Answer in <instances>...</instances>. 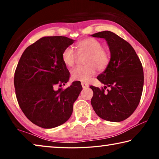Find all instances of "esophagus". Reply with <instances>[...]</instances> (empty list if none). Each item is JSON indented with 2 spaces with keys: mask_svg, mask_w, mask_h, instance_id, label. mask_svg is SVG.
<instances>
[{
  "mask_svg": "<svg viewBox=\"0 0 159 159\" xmlns=\"http://www.w3.org/2000/svg\"><path fill=\"white\" fill-rule=\"evenodd\" d=\"M81 85H82V87H83V88H84V89H86V88H88V87H89V85L88 84H87V83H81Z\"/></svg>",
  "mask_w": 159,
  "mask_h": 159,
  "instance_id": "34e87169",
  "label": "esophagus"
}]
</instances>
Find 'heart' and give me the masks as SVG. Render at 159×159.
<instances>
[{"instance_id": "1", "label": "heart", "mask_w": 159, "mask_h": 159, "mask_svg": "<svg viewBox=\"0 0 159 159\" xmlns=\"http://www.w3.org/2000/svg\"><path fill=\"white\" fill-rule=\"evenodd\" d=\"M79 54H87L85 64V66H77L72 70V79L87 82L99 71L105 69L110 61V54L106 49L102 48V43L94 38H87L79 41L75 45ZM76 60L73 48H65L61 53V60L66 66L71 67L74 65Z\"/></svg>"}]
</instances>
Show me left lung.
I'll list each match as a JSON object with an SVG mask.
<instances>
[{"label": "left lung", "mask_w": 159, "mask_h": 159, "mask_svg": "<svg viewBox=\"0 0 159 159\" xmlns=\"http://www.w3.org/2000/svg\"><path fill=\"white\" fill-rule=\"evenodd\" d=\"M91 36L105 39L111 53L109 65L98 76L104 88L90 86L93 91L91 104L102 119L122 121L133 114L140 101L144 85L142 63L131 45L113 32L104 31Z\"/></svg>", "instance_id": "1"}]
</instances>
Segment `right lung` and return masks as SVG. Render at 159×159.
<instances>
[{
    "mask_svg": "<svg viewBox=\"0 0 159 159\" xmlns=\"http://www.w3.org/2000/svg\"><path fill=\"white\" fill-rule=\"evenodd\" d=\"M74 40L65 36H45L24 51L16 68L14 85L21 111L43 128L57 127L69 120L82 86L73 82L66 89L55 86L69 81V71L61 53Z\"/></svg>",
    "mask_w": 159,
    "mask_h": 159,
    "instance_id": "obj_1",
    "label": "right lung"
}]
</instances>
